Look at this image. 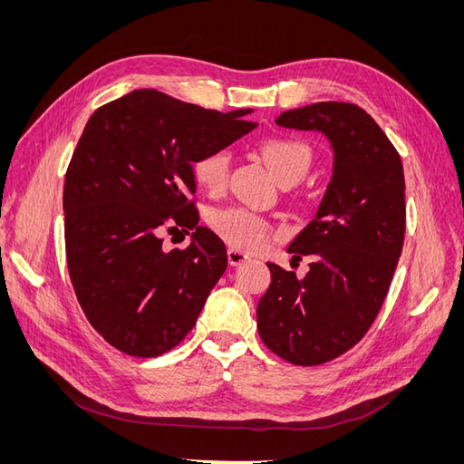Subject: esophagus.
<instances>
[{"instance_id": "1", "label": "esophagus", "mask_w": 464, "mask_h": 464, "mask_svg": "<svg viewBox=\"0 0 464 464\" xmlns=\"http://www.w3.org/2000/svg\"><path fill=\"white\" fill-rule=\"evenodd\" d=\"M227 254H228V263H230L232 266L242 265V263H246V261L249 259V256H247V254H244V251L236 249V247H228Z\"/></svg>"}]
</instances>
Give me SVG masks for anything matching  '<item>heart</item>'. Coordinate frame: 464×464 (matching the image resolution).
Masks as SVG:
<instances>
[{"mask_svg": "<svg viewBox=\"0 0 464 464\" xmlns=\"http://www.w3.org/2000/svg\"><path fill=\"white\" fill-rule=\"evenodd\" d=\"M257 152L280 186L298 184L314 162L310 145L290 135L265 137L257 145ZM228 168V150L210 149L193 160L191 174L199 188L217 193L227 186ZM208 224L224 242L236 249H256L271 234L269 222L244 207L213 210L208 217Z\"/></svg>", "mask_w": 464, "mask_h": 464, "instance_id": "heart-1", "label": "heart"}]
</instances>
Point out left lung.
Returning a JSON list of instances; mask_svg holds the SVG:
<instances>
[{
	"label": "left lung",
	"mask_w": 464,
	"mask_h": 464,
	"mask_svg": "<svg viewBox=\"0 0 464 464\" xmlns=\"http://www.w3.org/2000/svg\"><path fill=\"white\" fill-rule=\"evenodd\" d=\"M276 123L325 135L333 178L315 218L288 246L294 259L312 257L307 275L266 263L257 331L278 358L319 366L360 343L382 310L404 242L402 162L356 104L317 102L283 111Z\"/></svg>",
	"instance_id": "left-lung-1"
}]
</instances>
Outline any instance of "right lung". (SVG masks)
<instances>
[{"label": "right lung", "mask_w": 464, "mask_h": 464, "mask_svg": "<svg viewBox=\"0 0 464 464\" xmlns=\"http://www.w3.org/2000/svg\"><path fill=\"white\" fill-rule=\"evenodd\" d=\"M139 89L98 108L65 172V256L81 310L94 331L137 358L178 346L227 271L220 237L199 227L191 164L256 128L246 114ZM195 229L186 250L160 234Z\"/></svg>", "instance_id": "obj_1"}]
</instances>
